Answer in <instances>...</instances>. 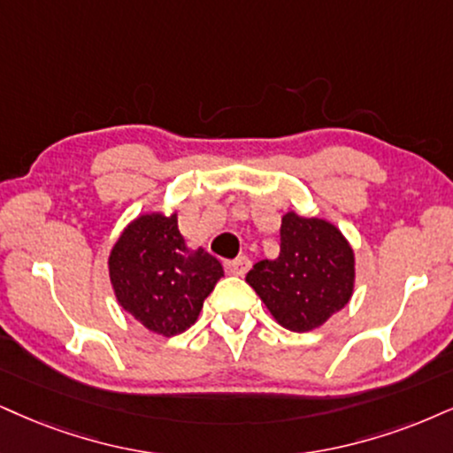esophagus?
I'll return each instance as SVG.
<instances>
[{"mask_svg":"<svg viewBox=\"0 0 453 453\" xmlns=\"http://www.w3.org/2000/svg\"><path fill=\"white\" fill-rule=\"evenodd\" d=\"M250 266H252V260L248 258V256H237L235 260H228L226 262V273H231V275H245V273L250 271Z\"/></svg>","mask_w":453,"mask_h":453,"instance_id":"1","label":"esophagus"}]
</instances>
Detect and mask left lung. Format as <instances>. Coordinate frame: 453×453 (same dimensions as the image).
<instances>
[{"label":"left lung","instance_id":"obj_1","mask_svg":"<svg viewBox=\"0 0 453 453\" xmlns=\"http://www.w3.org/2000/svg\"><path fill=\"white\" fill-rule=\"evenodd\" d=\"M275 260L256 262L245 281L279 326L289 332L321 327L349 304L355 289V252L338 226L288 211Z\"/></svg>","mask_w":453,"mask_h":453}]
</instances>
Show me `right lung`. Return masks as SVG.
I'll return each mask as SVG.
<instances>
[{
	"label": "right lung",
	"instance_id": "right-lung-1",
	"mask_svg": "<svg viewBox=\"0 0 453 453\" xmlns=\"http://www.w3.org/2000/svg\"><path fill=\"white\" fill-rule=\"evenodd\" d=\"M222 265L203 248L191 250L178 231V216H138L124 228L109 256L117 303L149 332L176 336L197 321Z\"/></svg>",
	"mask_w": 453,
	"mask_h": 453
}]
</instances>
